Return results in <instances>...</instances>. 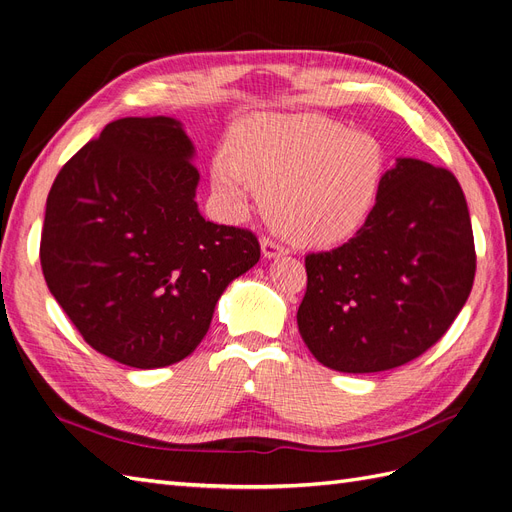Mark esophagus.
Segmentation results:
<instances>
[{"instance_id": "obj_1", "label": "esophagus", "mask_w": 512, "mask_h": 512, "mask_svg": "<svg viewBox=\"0 0 512 512\" xmlns=\"http://www.w3.org/2000/svg\"><path fill=\"white\" fill-rule=\"evenodd\" d=\"M260 247H262V256H265V258H277V256L288 254L286 247L280 241H275L271 237H262Z\"/></svg>"}]
</instances>
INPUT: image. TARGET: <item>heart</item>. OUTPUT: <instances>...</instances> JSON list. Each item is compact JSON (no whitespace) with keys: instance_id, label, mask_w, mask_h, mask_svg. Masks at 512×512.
Wrapping results in <instances>:
<instances>
[{"instance_id":"obj_1","label":"heart","mask_w":512,"mask_h":512,"mask_svg":"<svg viewBox=\"0 0 512 512\" xmlns=\"http://www.w3.org/2000/svg\"><path fill=\"white\" fill-rule=\"evenodd\" d=\"M384 177L374 136L320 115L256 119L237 134L235 151L213 158V188L245 209L254 188L271 220L307 245L346 241L369 218Z\"/></svg>"}]
</instances>
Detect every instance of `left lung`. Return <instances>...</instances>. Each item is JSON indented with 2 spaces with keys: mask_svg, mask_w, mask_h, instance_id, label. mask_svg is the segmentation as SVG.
<instances>
[{
  "mask_svg": "<svg viewBox=\"0 0 512 512\" xmlns=\"http://www.w3.org/2000/svg\"><path fill=\"white\" fill-rule=\"evenodd\" d=\"M297 322L329 369L374 374L427 352L466 305L476 273L466 196L451 170L399 158L356 235L305 256Z\"/></svg>",
  "mask_w": 512,
  "mask_h": 512,
  "instance_id": "left-lung-1",
  "label": "left lung"
}]
</instances>
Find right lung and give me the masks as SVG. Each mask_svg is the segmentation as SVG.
Instances as JSON below:
<instances>
[{"instance_id":"add662e5","label":"right lung","mask_w":512,"mask_h":512,"mask_svg":"<svg viewBox=\"0 0 512 512\" xmlns=\"http://www.w3.org/2000/svg\"><path fill=\"white\" fill-rule=\"evenodd\" d=\"M181 123L123 117L59 170L40 265L85 342L136 369L173 365L203 342L226 286L260 258L252 230L207 222Z\"/></svg>"}]
</instances>
